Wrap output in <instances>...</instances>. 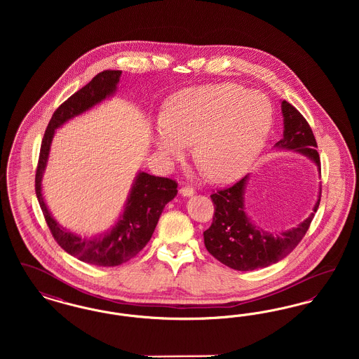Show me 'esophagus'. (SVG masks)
Returning a JSON list of instances; mask_svg holds the SVG:
<instances>
[{
    "label": "esophagus",
    "instance_id": "obj_1",
    "mask_svg": "<svg viewBox=\"0 0 359 359\" xmlns=\"http://www.w3.org/2000/svg\"><path fill=\"white\" fill-rule=\"evenodd\" d=\"M179 192H180V195H182V196H192V195L195 194V189L191 187H183L180 188V191H179Z\"/></svg>",
    "mask_w": 359,
    "mask_h": 359
}]
</instances>
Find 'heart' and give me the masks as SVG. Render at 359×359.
I'll return each instance as SVG.
<instances>
[{
    "label": "heart",
    "instance_id": "obj_1",
    "mask_svg": "<svg viewBox=\"0 0 359 359\" xmlns=\"http://www.w3.org/2000/svg\"><path fill=\"white\" fill-rule=\"evenodd\" d=\"M272 126V106L261 93L231 83L189 87L176 93L156 129V147L182 160L188 145L205 176L233 182L249 170Z\"/></svg>",
    "mask_w": 359,
    "mask_h": 359
}]
</instances>
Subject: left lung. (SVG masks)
<instances>
[{"instance_id":"obj_1","label":"left lung","mask_w":359,"mask_h":359,"mask_svg":"<svg viewBox=\"0 0 359 359\" xmlns=\"http://www.w3.org/2000/svg\"><path fill=\"white\" fill-rule=\"evenodd\" d=\"M284 135L276 148L308 156L320 172V157L312 129L302 113L290 102H281ZM248 176L234 186L211 194L214 217L211 226L203 233L205 249L226 266L236 271H255L278 262L299 245L307 233L320 203V194L313 211L297 227L280 234H271L258 229L245 212V186Z\"/></svg>"}]
</instances>
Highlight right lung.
<instances>
[{
    "label": "right lung",
    "instance_id": "add662e5",
    "mask_svg": "<svg viewBox=\"0 0 359 359\" xmlns=\"http://www.w3.org/2000/svg\"><path fill=\"white\" fill-rule=\"evenodd\" d=\"M121 74L120 69L100 72L55 110L41 141L34 177L36 196L52 237L71 256L98 266H117L136 257L152 237L164 207L177 194L175 180L140 172L117 224L109 233L91 238H82L63 229L52 218L46 205L41 194V177L47 165L55 129L110 97L117 88Z\"/></svg>",
    "mask_w": 359,
    "mask_h": 359
}]
</instances>
